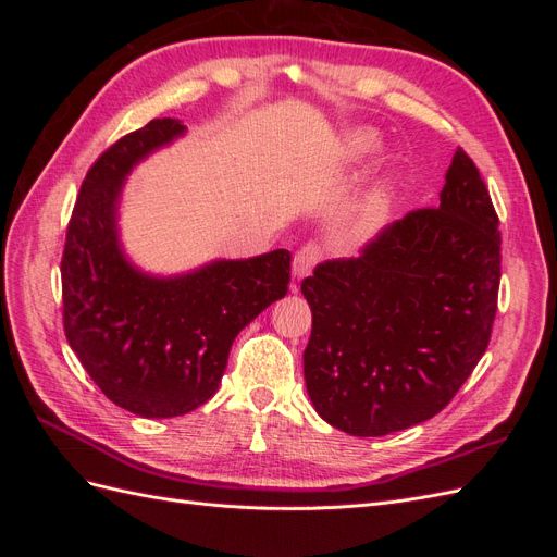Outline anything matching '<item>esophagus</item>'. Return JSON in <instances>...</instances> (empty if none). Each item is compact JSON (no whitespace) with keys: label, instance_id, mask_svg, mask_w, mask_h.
I'll return each instance as SVG.
<instances>
[{"label":"esophagus","instance_id":"34e87169","mask_svg":"<svg viewBox=\"0 0 557 557\" xmlns=\"http://www.w3.org/2000/svg\"><path fill=\"white\" fill-rule=\"evenodd\" d=\"M318 260H320V248L315 244L301 246L293 258V278L299 283L301 278L309 276L313 272V267H315Z\"/></svg>","mask_w":557,"mask_h":557}]
</instances>
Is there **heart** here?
Instances as JSON below:
<instances>
[{
    "label": "heart",
    "mask_w": 557,
    "mask_h": 557,
    "mask_svg": "<svg viewBox=\"0 0 557 557\" xmlns=\"http://www.w3.org/2000/svg\"><path fill=\"white\" fill-rule=\"evenodd\" d=\"M381 141L374 132L369 129H352L346 134L344 139V153L352 162H362L367 158H372L379 153ZM393 197H395V181L393 178H383L376 188L369 193V197L362 201L360 209L356 211V218L350 223L352 237L367 239L385 223L387 211L393 207Z\"/></svg>",
    "instance_id": "obj_1"
}]
</instances>
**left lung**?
<instances>
[{
    "mask_svg": "<svg viewBox=\"0 0 557 557\" xmlns=\"http://www.w3.org/2000/svg\"><path fill=\"white\" fill-rule=\"evenodd\" d=\"M497 227L491 193L458 148L440 207L407 213L360 258L327 260L301 281L313 315L305 381L325 423L383 436L455 397L491 342Z\"/></svg>",
    "mask_w": 557,
    "mask_h": 557,
    "instance_id": "8db88e82",
    "label": "left lung"
}]
</instances>
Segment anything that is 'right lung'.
<instances>
[{"instance_id":"obj_1","label":"right lung","mask_w":557,"mask_h":557,"mask_svg":"<svg viewBox=\"0 0 557 557\" xmlns=\"http://www.w3.org/2000/svg\"><path fill=\"white\" fill-rule=\"evenodd\" d=\"M185 125L156 117L107 148L81 185L62 256L64 334L90 379L117 407L174 418L211 399L232 342L290 283V252L213 260L188 274L156 276L121 246L125 178Z\"/></svg>"}]
</instances>
